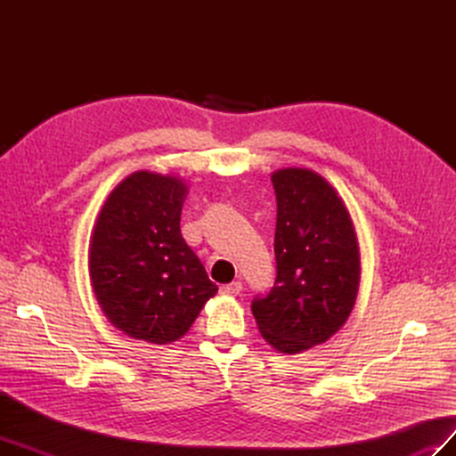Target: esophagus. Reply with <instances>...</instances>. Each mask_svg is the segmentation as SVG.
Masks as SVG:
<instances>
[{
    "label": "esophagus",
    "mask_w": 456,
    "mask_h": 456,
    "mask_svg": "<svg viewBox=\"0 0 456 456\" xmlns=\"http://www.w3.org/2000/svg\"><path fill=\"white\" fill-rule=\"evenodd\" d=\"M241 291V281H232L228 285L220 287V295H228V297H236Z\"/></svg>",
    "instance_id": "esophagus-1"
}]
</instances>
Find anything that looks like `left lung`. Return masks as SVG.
I'll return each instance as SVG.
<instances>
[{
    "instance_id": "1",
    "label": "left lung",
    "mask_w": 456,
    "mask_h": 456,
    "mask_svg": "<svg viewBox=\"0 0 456 456\" xmlns=\"http://www.w3.org/2000/svg\"><path fill=\"white\" fill-rule=\"evenodd\" d=\"M278 200L275 281L251 310L275 350L298 354L333 337L360 287V249L350 213L323 176L308 169L272 175Z\"/></svg>"
}]
</instances>
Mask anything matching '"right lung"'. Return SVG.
<instances>
[{"label": "right lung", "mask_w": 456, "mask_h": 456, "mask_svg": "<svg viewBox=\"0 0 456 456\" xmlns=\"http://www.w3.org/2000/svg\"><path fill=\"white\" fill-rule=\"evenodd\" d=\"M184 196L181 178L133 173L110 194L94 224V297L112 325L133 338H181L218 291L181 233Z\"/></svg>", "instance_id": "1"}]
</instances>
